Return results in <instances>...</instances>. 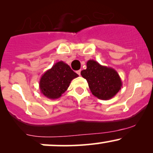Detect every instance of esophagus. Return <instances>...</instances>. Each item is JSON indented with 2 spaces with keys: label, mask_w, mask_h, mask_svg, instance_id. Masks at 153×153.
Masks as SVG:
<instances>
[{
  "label": "esophagus",
  "mask_w": 153,
  "mask_h": 153,
  "mask_svg": "<svg viewBox=\"0 0 153 153\" xmlns=\"http://www.w3.org/2000/svg\"><path fill=\"white\" fill-rule=\"evenodd\" d=\"M80 72H81V70H79V71H77V73H78L79 75H80Z\"/></svg>",
  "instance_id": "esophagus-1"
}]
</instances>
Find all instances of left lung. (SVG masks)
Returning a JSON list of instances; mask_svg holds the SVG:
<instances>
[{
	"label": "left lung",
	"mask_w": 153,
	"mask_h": 153,
	"mask_svg": "<svg viewBox=\"0 0 153 153\" xmlns=\"http://www.w3.org/2000/svg\"><path fill=\"white\" fill-rule=\"evenodd\" d=\"M87 68L81 71L94 96L101 100L112 99L122 86L118 73L114 68L103 66L94 59L87 62Z\"/></svg>",
	"instance_id": "8db88e82"
}]
</instances>
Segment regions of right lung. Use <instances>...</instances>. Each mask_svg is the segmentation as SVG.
<instances>
[{"mask_svg":"<svg viewBox=\"0 0 153 153\" xmlns=\"http://www.w3.org/2000/svg\"><path fill=\"white\" fill-rule=\"evenodd\" d=\"M77 77L78 75L71 67L59 61L42 75L39 80L40 91L50 99H59L68 88L72 80Z\"/></svg>","mask_w":153,"mask_h":153,"instance_id":"1","label":"right lung"}]
</instances>
